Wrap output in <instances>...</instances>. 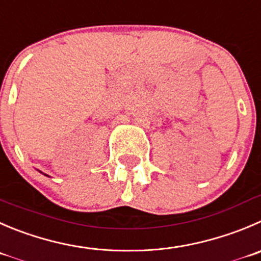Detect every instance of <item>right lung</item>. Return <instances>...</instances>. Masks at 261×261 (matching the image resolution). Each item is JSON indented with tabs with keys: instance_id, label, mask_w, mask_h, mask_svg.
Instances as JSON below:
<instances>
[{
	"instance_id": "right-lung-1",
	"label": "right lung",
	"mask_w": 261,
	"mask_h": 261,
	"mask_svg": "<svg viewBox=\"0 0 261 261\" xmlns=\"http://www.w3.org/2000/svg\"><path fill=\"white\" fill-rule=\"evenodd\" d=\"M42 173V172H41ZM43 174H44V173H43ZM44 175H46V177H49V175H47V174H44Z\"/></svg>"
}]
</instances>
